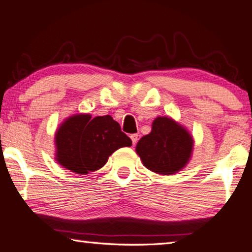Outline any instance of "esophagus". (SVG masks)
<instances>
[{
	"instance_id": "obj_1",
	"label": "esophagus",
	"mask_w": 252,
	"mask_h": 252,
	"mask_svg": "<svg viewBox=\"0 0 252 252\" xmlns=\"http://www.w3.org/2000/svg\"><path fill=\"white\" fill-rule=\"evenodd\" d=\"M130 138H131V140H132V144H133V146H135L136 142H138V134H136V133L131 134Z\"/></svg>"
}]
</instances>
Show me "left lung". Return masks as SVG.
<instances>
[{"instance_id":"obj_1","label":"left lung","mask_w":252,"mask_h":252,"mask_svg":"<svg viewBox=\"0 0 252 252\" xmlns=\"http://www.w3.org/2000/svg\"><path fill=\"white\" fill-rule=\"evenodd\" d=\"M192 149L193 138L185 126L171 118L158 117L150 133L139 140L135 151L147 169L170 176L186 167Z\"/></svg>"}]
</instances>
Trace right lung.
<instances>
[{
	"label": "right lung",
	"instance_id": "obj_1",
	"mask_svg": "<svg viewBox=\"0 0 252 252\" xmlns=\"http://www.w3.org/2000/svg\"><path fill=\"white\" fill-rule=\"evenodd\" d=\"M131 146V139L112 117L75 114L55 133V160L72 172L88 174L103 167L118 149Z\"/></svg>",
	"mask_w": 252,
	"mask_h": 252
}]
</instances>
